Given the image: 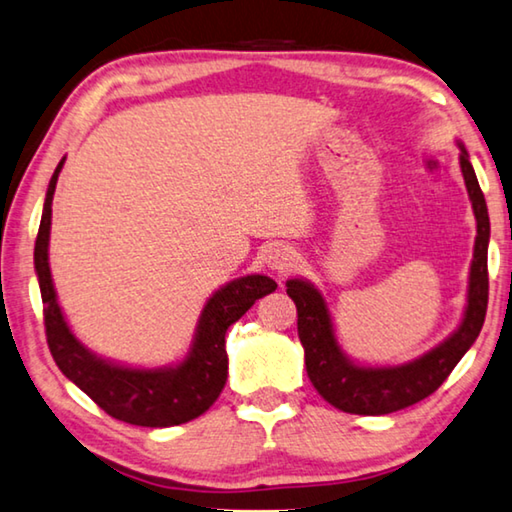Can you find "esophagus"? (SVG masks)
I'll use <instances>...</instances> for the list:
<instances>
[{"label": "esophagus", "mask_w": 512, "mask_h": 512, "mask_svg": "<svg viewBox=\"0 0 512 512\" xmlns=\"http://www.w3.org/2000/svg\"><path fill=\"white\" fill-rule=\"evenodd\" d=\"M266 264H269L271 271L280 273V275H287L289 271H294L296 253L289 246L275 243V246L269 248V253H266Z\"/></svg>", "instance_id": "1"}]
</instances>
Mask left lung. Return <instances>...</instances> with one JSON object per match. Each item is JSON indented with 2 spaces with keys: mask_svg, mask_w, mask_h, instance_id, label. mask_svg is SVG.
<instances>
[{
  "mask_svg": "<svg viewBox=\"0 0 512 512\" xmlns=\"http://www.w3.org/2000/svg\"><path fill=\"white\" fill-rule=\"evenodd\" d=\"M460 168L476 214V246L469 273L467 312L460 328L444 344L401 367H358L339 351L326 300L305 280H287V294L298 310V337L312 385L337 410L351 415H389L431 396L469 346L476 342L488 310V241L490 218L467 150L460 145Z\"/></svg>",
  "mask_w": 512,
  "mask_h": 512,
  "instance_id": "obj_1",
  "label": "left lung"
}]
</instances>
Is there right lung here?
<instances>
[{
	"label": "right lung",
	"instance_id": "obj_1",
	"mask_svg": "<svg viewBox=\"0 0 512 512\" xmlns=\"http://www.w3.org/2000/svg\"><path fill=\"white\" fill-rule=\"evenodd\" d=\"M63 161L56 166L50 180L34 248L47 346H50L56 367L79 389H84L107 415L125 421V424L166 428L200 417L202 412L212 408V403L225 387L227 328L239 321L255 305L257 298L271 294L278 285L266 275H246V278L218 289L200 314L196 342H193L189 358L175 369H127L95 358L77 342L63 319L61 307L56 303L50 262H47L52 198Z\"/></svg>",
	"mask_w": 512,
	"mask_h": 512
}]
</instances>
